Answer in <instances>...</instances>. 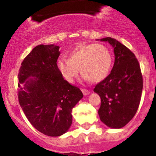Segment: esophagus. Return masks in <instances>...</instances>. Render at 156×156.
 Wrapping results in <instances>:
<instances>
[{
	"label": "esophagus",
	"instance_id": "obj_1",
	"mask_svg": "<svg viewBox=\"0 0 156 156\" xmlns=\"http://www.w3.org/2000/svg\"><path fill=\"white\" fill-rule=\"evenodd\" d=\"M82 92H83V94H84V96H87L90 94V91L88 90H87V89H82Z\"/></svg>",
	"mask_w": 156,
	"mask_h": 156
}]
</instances>
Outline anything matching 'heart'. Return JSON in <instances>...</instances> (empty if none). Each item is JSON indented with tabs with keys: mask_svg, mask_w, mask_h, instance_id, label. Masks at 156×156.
I'll use <instances>...</instances> for the list:
<instances>
[{
	"mask_svg": "<svg viewBox=\"0 0 156 156\" xmlns=\"http://www.w3.org/2000/svg\"><path fill=\"white\" fill-rule=\"evenodd\" d=\"M112 64L109 49L102 44H81L72 50L69 59L59 58L56 67L64 79L72 83L78 69L86 81L99 82L108 76Z\"/></svg>",
	"mask_w": 156,
	"mask_h": 156,
	"instance_id": "b5f03b06",
	"label": "heart"
}]
</instances>
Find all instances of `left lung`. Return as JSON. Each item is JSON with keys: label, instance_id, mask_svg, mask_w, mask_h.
<instances>
[{"label": "left lung", "instance_id": "1", "mask_svg": "<svg viewBox=\"0 0 156 156\" xmlns=\"http://www.w3.org/2000/svg\"><path fill=\"white\" fill-rule=\"evenodd\" d=\"M114 48L111 73L96 85L94 91L101 99L98 114L111 128H122L133 118L139 107L143 90L140 67L135 55L112 37L100 39Z\"/></svg>", "mask_w": 156, "mask_h": 156}]
</instances>
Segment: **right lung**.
I'll return each mask as SVG.
<instances>
[{"label": "right lung", "instance_id": "right-lung-1", "mask_svg": "<svg viewBox=\"0 0 156 156\" xmlns=\"http://www.w3.org/2000/svg\"><path fill=\"white\" fill-rule=\"evenodd\" d=\"M59 47L37 45L21 64L18 98L30 123L47 136H59L72 123V108L82 99L81 90L64 80L56 67Z\"/></svg>", "mask_w": 156, "mask_h": 156}]
</instances>
